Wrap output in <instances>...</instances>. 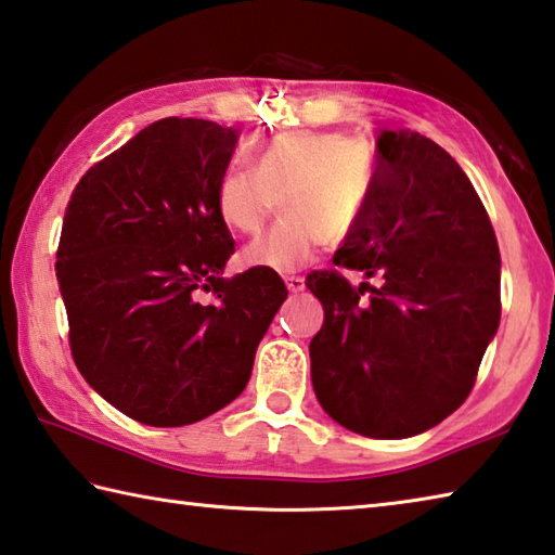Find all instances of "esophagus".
Masks as SVG:
<instances>
[{"label": "esophagus", "instance_id": "1", "mask_svg": "<svg viewBox=\"0 0 555 555\" xmlns=\"http://www.w3.org/2000/svg\"><path fill=\"white\" fill-rule=\"evenodd\" d=\"M284 281H286V288L291 291V294H298V291L306 288V279L298 274H284Z\"/></svg>", "mask_w": 555, "mask_h": 555}]
</instances>
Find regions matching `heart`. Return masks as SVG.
<instances>
[{
  "instance_id": "1",
  "label": "heart",
  "mask_w": 555,
  "mask_h": 555,
  "mask_svg": "<svg viewBox=\"0 0 555 555\" xmlns=\"http://www.w3.org/2000/svg\"><path fill=\"white\" fill-rule=\"evenodd\" d=\"M374 191V150L345 133L296 130L271 138L255 167L230 165L216 186V210L228 230L255 235L281 201L284 218L249 243L243 267L294 271L315 259L332 233L349 235Z\"/></svg>"
}]
</instances>
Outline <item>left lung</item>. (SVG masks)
<instances>
[{"label": "left lung", "instance_id": "obj_1", "mask_svg": "<svg viewBox=\"0 0 555 555\" xmlns=\"http://www.w3.org/2000/svg\"><path fill=\"white\" fill-rule=\"evenodd\" d=\"M335 264L308 288L325 322L310 339L322 410L357 435L405 439L463 405L500 325L495 230L456 159L408 130L378 138L374 191Z\"/></svg>", "mask_w": 555, "mask_h": 555}]
</instances>
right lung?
I'll list each match as a JSON object with an SVG mask.
<instances>
[{"label": "right lung", "instance_id": "1", "mask_svg": "<svg viewBox=\"0 0 555 555\" xmlns=\"http://www.w3.org/2000/svg\"><path fill=\"white\" fill-rule=\"evenodd\" d=\"M235 143L214 120H155L67 201L55 269L69 351L99 396L150 427L233 402L288 296L271 269L223 276L235 243L216 186Z\"/></svg>", "mask_w": 555, "mask_h": 555}]
</instances>
